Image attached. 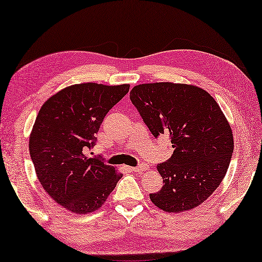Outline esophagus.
<instances>
[{"mask_svg": "<svg viewBox=\"0 0 262 262\" xmlns=\"http://www.w3.org/2000/svg\"><path fill=\"white\" fill-rule=\"evenodd\" d=\"M148 168L147 165H138L136 167H128V169L132 171H144Z\"/></svg>", "mask_w": 262, "mask_h": 262, "instance_id": "1", "label": "esophagus"}]
</instances>
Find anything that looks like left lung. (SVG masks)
<instances>
[{"label":"left lung","mask_w":262,"mask_h":262,"mask_svg":"<svg viewBox=\"0 0 262 262\" xmlns=\"http://www.w3.org/2000/svg\"><path fill=\"white\" fill-rule=\"evenodd\" d=\"M130 100L151 134L167 135L174 148L157 165L164 186L149 199L166 212L202 204L220 187L233 152L232 130L220 105L203 89L171 82L136 85Z\"/></svg>","instance_id":"8db88e82"}]
</instances>
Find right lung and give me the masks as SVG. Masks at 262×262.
Listing matches in <instances>:
<instances>
[{
  "label": "right lung",
  "instance_id": "obj_1",
  "mask_svg": "<svg viewBox=\"0 0 262 262\" xmlns=\"http://www.w3.org/2000/svg\"><path fill=\"white\" fill-rule=\"evenodd\" d=\"M128 89V84H73L50 97L38 113L29 141L36 174L47 194L72 212L101 208L123 177L85 151L95 146L105 115Z\"/></svg>",
  "mask_w": 262,
  "mask_h": 262
}]
</instances>
